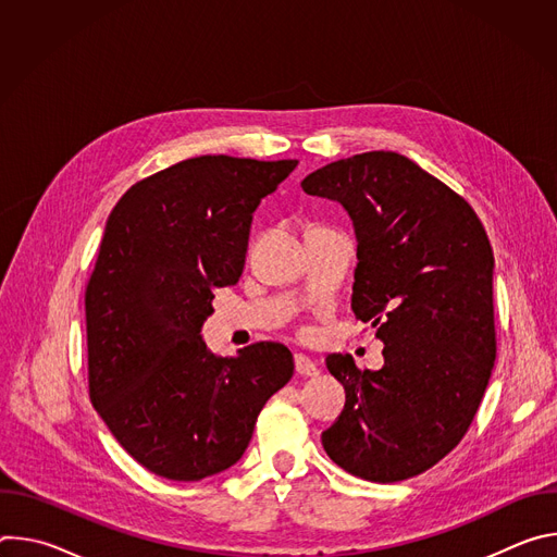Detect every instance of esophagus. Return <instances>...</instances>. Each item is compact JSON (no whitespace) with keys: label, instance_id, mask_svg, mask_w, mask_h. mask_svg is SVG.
<instances>
[{"label":"esophagus","instance_id":"esophagus-1","mask_svg":"<svg viewBox=\"0 0 557 557\" xmlns=\"http://www.w3.org/2000/svg\"><path fill=\"white\" fill-rule=\"evenodd\" d=\"M295 372L299 376H317V374H320L314 361H310L306 355H295Z\"/></svg>","mask_w":557,"mask_h":557}]
</instances>
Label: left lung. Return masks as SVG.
Segmentation results:
<instances>
[{"mask_svg": "<svg viewBox=\"0 0 557 557\" xmlns=\"http://www.w3.org/2000/svg\"><path fill=\"white\" fill-rule=\"evenodd\" d=\"M301 189L350 213L352 312L385 344L374 372L329 355L346 406L322 445L363 481L412 479L462 441L494 370L490 237L462 196L396 151L342 158Z\"/></svg>", "mask_w": 557, "mask_h": 557, "instance_id": "obj_1", "label": "left lung"}]
</instances>
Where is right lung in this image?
Returning <instances> with one entry per match:
<instances>
[{
  "label": "right lung",
  "mask_w": 557,
  "mask_h": 557,
  "mask_svg": "<svg viewBox=\"0 0 557 557\" xmlns=\"http://www.w3.org/2000/svg\"><path fill=\"white\" fill-rule=\"evenodd\" d=\"M297 161L196 156L132 185L112 209L86 286L88 392L121 447L170 481L240 460L293 355L256 342L207 350L213 290L243 275L253 211Z\"/></svg>",
  "instance_id": "add662e5"
}]
</instances>
